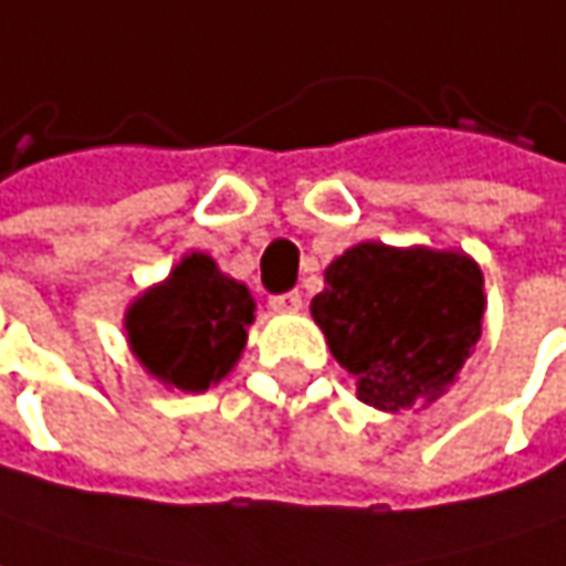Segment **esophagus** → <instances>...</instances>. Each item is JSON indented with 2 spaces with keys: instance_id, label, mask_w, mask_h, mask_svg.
I'll return each instance as SVG.
<instances>
[{
  "instance_id": "obj_1",
  "label": "esophagus",
  "mask_w": 566,
  "mask_h": 566,
  "mask_svg": "<svg viewBox=\"0 0 566 566\" xmlns=\"http://www.w3.org/2000/svg\"><path fill=\"white\" fill-rule=\"evenodd\" d=\"M301 294L297 291H284V294H272L269 297V307L275 310V313H294V310H301Z\"/></svg>"
}]
</instances>
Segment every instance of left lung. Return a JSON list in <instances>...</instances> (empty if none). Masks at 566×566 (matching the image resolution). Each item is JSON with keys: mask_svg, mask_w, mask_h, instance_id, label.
I'll list each match as a JSON object with an SVG mask.
<instances>
[{"mask_svg": "<svg viewBox=\"0 0 566 566\" xmlns=\"http://www.w3.org/2000/svg\"><path fill=\"white\" fill-rule=\"evenodd\" d=\"M481 269L462 253L357 243L326 269L310 313L357 396L382 411L433 402L475 352Z\"/></svg>", "mask_w": 566, "mask_h": 566, "instance_id": "left-lung-1", "label": "left lung"}]
</instances>
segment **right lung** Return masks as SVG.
I'll return each instance as SVG.
<instances>
[{
	"mask_svg": "<svg viewBox=\"0 0 566 566\" xmlns=\"http://www.w3.org/2000/svg\"><path fill=\"white\" fill-rule=\"evenodd\" d=\"M250 323L247 284L221 275L206 253L186 256L167 282L142 294L126 313L138 360L184 392H202L234 367Z\"/></svg>",
	"mask_w": 566,
	"mask_h": 566,
	"instance_id": "1",
	"label": "right lung"
}]
</instances>
